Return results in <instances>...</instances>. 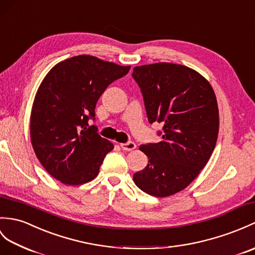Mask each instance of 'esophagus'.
I'll list each match as a JSON object with an SVG mask.
<instances>
[{"label": "esophagus", "mask_w": 255, "mask_h": 255, "mask_svg": "<svg viewBox=\"0 0 255 255\" xmlns=\"http://www.w3.org/2000/svg\"><path fill=\"white\" fill-rule=\"evenodd\" d=\"M120 145L124 151H131V150L135 149V146H137V145H135L134 142H132V141L126 142V143H121Z\"/></svg>", "instance_id": "1"}]
</instances>
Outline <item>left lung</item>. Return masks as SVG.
I'll list each match as a JSON object with an SVG mask.
<instances>
[{"mask_svg": "<svg viewBox=\"0 0 255 255\" xmlns=\"http://www.w3.org/2000/svg\"><path fill=\"white\" fill-rule=\"evenodd\" d=\"M147 121L161 123L162 140L139 149L149 158L133 175L142 191L168 197L185 189L209 162L218 135V108L209 81L183 65L156 63L133 68Z\"/></svg>", "mask_w": 255, "mask_h": 255, "instance_id": "8db88e82", "label": "left lung"}]
</instances>
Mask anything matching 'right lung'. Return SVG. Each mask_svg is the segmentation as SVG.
Masks as SVG:
<instances>
[{
    "label": "right lung",
    "instance_id": "1",
    "mask_svg": "<svg viewBox=\"0 0 255 255\" xmlns=\"http://www.w3.org/2000/svg\"><path fill=\"white\" fill-rule=\"evenodd\" d=\"M129 69L78 55L55 65L41 82L31 111V143L40 163L55 179L76 186L98 176L114 145L89 121H96L94 110L105 89Z\"/></svg>",
    "mask_w": 255,
    "mask_h": 255
}]
</instances>
